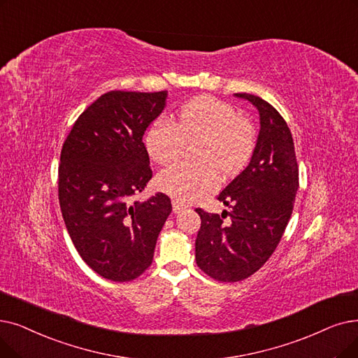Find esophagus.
Listing matches in <instances>:
<instances>
[{
    "mask_svg": "<svg viewBox=\"0 0 358 358\" xmlns=\"http://www.w3.org/2000/svg\"><path fill=\"white\" fill-rule=\"evenodd\" d=\"M185 206L184 203H181V201H178V200H173V210H174V213H181L182 210H185Z\"/></svg>",
    "mask_w": 358,
    "mask_h": 358,
    "instance_id": "obj_1",
    "label": "esophagus"
}]
</instances>
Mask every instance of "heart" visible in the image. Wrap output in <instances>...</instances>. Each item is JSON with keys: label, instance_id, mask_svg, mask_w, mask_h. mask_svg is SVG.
Instances as JSON below:
<instances>
[{"label": "heart", "instance_id": "heart-1", "mask_svg": "<svg viewBox=\"0 0 358 358\" xmlns=\"http://www.w3.org/2000/svg\"><path fill=\"white\" fill-rule=\"evenodd\" d=\"M194 138H199L194 145L199 162H178L157 176L158 189L180 201H194L213 192L220 184L217 169L225 176L237 174L256 146L253 126L234 106L215 98H197L185 103L174 121L155 120L145 134V148L153 162L165 165L176 161L184 143Z\"/></svg>", "mask_w": 358, "mask_h": 358}]
</instances>
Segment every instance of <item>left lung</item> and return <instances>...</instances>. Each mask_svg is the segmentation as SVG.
<instances>
[{
  "mask_svg": "<svg viewBox=\"0 0 358 358\" xmlns=\"http://www.w3.org/2000/svg\"><path fill=\"white\" fill-rule=\"evenodd\" d=\"M252 102L260 130L252 159L217 196L232 210L222 215L196 209L200 229L196 263L210 278L237 282L259 271L275 252L292 213L299 190V165L291 131L275 108L250 93H236Z\"/></svg>",
  "mask_w": 358,
  "mask_h": 358,
  "instance_id": "8db88e82",
  "label": "left lung"
}]
</instances>
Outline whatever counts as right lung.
<instances>
[{
  "label": "right lung",
  "instance_id": "right-lung-1",
  "mask_svg": "<svg viewBox=\"0 0 358 358\" xmlns=\"http://www.w3.org/2000/svg\"><path fill=\"white\" fill-rule=\"evenodd\" d=\"M168 92L103 93L77 118L63 145L58 199L70 238L86 265L126 282L153 260L173 206L164 193L134 200L152 178L143 134Z\"/></svg>",
  "mask_w": 358,
  "mask_h": 358
}]
</instances>
